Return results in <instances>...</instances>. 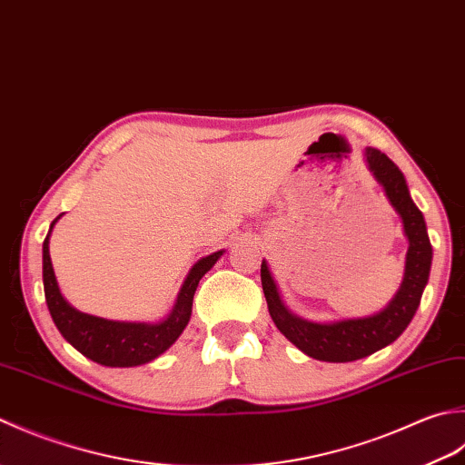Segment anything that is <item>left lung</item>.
Segmentation results:
<instances>
[{
  "instance_id": "1",
  "label": "left lung",
  "mask_w": 465,
  "mask_h": 465,
  "mask_svg": "<svg viewBox=\"0 0 465 465\" xmlns=\"http://www.w3.org/2000/svg\"><path fill=\"white\" fill-rule=\"evenodd\" d=\"M365 163L377 183L383 186L385 196L390 198L395 213L401 216L403 232L410 242L401 287L390 301V305L371 317L343 319L335 323H312V321L292 315L285 307L267 261L261 264L264 299H267L274 325L302 353L319 359V361H355V359H363L393 343L411 323L430 279L433 252L428 226H425L421 211L411 201L403 173L377 148H365Z\"/></svg>"
}]
</instances>
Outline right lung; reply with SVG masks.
<instances>
[{"label":"right lung","mask_w":465,"mask_h":465,"mask_svg":"<svg viewBox=\"0 0 465 465\" xmlns=\"http://www.w3.org/2000/svg\"><path fill=\"white\" fill-rule=\"evenodd\" d=\"M62 216V214H60ZM58 216V219H60ZM55 219L44 241V292L45 302L64 339L92 361L106 367H136L156 359L174 343L193 315V299L204 274L221 259L223 251L198 261L180 287L170 315L160 323H124L75 311L62 297L50 259V234Z\"/></svg>","instance_id":"right-lung-1"}]
</instances>
